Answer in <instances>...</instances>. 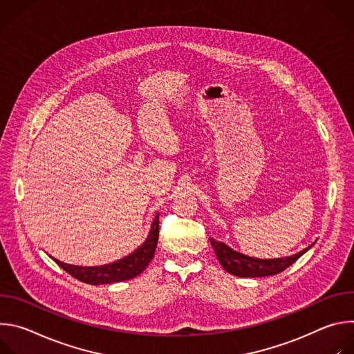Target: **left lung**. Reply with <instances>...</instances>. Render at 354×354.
Returning <instances> with one entry per match:
<instances>
[{
    "mask_svg": "<svg viewBox=\"0 0 354 354\" xmlns=\"http://www.w3.org/2000/svg\"><path fill=\"white\" fill-rule=\"evenodd\" d=\"M210 242H212V246L214 248L217 259L220 261L221 266L228 273L238 277H265V276L279 274L283 270H286L288 266H291L299 257L304 255L306 252L313 246L311 245L307 249L287 258L255 259V258H249L246 255L238 254V252L232 250L223 242H217L213 238H210Z\"/></svg>",
    "mask_w": 354,
    "mask_h": 354,
    "instance_id": "left-lung-1",
    "label": "left lung"
}]
</instances>
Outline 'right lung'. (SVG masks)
I'll list each match as a JSON object with an SVG mask.
<instances>
[{
    "instance_id": "1",
    "label": "right lung",
    "mask_w": 354,
    "mask_h": 354,
    "mask_svg": "<svg viewBox=\"0 0 354 354\" xmlns=\"http://www.w3.org/2000/svg\"><path fill=\"white\" fill-rule=\"evenodd\" d=\"M160 214L156 216L153 225H151L148 238L145 242L138 246L133 254L129 257L116 261L109 265L104 266H92V268H82V266H74L67 265L64 262H60L55 258H52L62 269H64L68 274L75 277L77 280L97 286V284H111V283H119L124 280H130L140 273L144 272V269L148 266L154 257V252L158 242V234H160Z\"/></svg>"
}]
</instances>
